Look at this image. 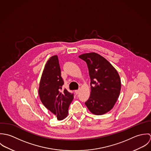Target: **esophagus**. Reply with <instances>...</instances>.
<instances>
[{
    "label": "esophagus",
    "instance_id": "obj_1",
    "mask_svg": "<svg viewBox=\"0 0 151 151\" xmlns=\"http://www.w3.org/2000/svg\"><path fill=\"white\" fill-rule=\"evenodd\" d=\"M79 92H80V90H79V89H78V90H76V91H75V93H76V95H78V94L79 93Z\"/></svg>",
    "mask_w": 151,
    "mask_h": 151
}]
</instances>
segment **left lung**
<instances>
[{
  "instance_id": "left-lung-1",
  "label": "left lung",
  "mask_w": 151,
  "mask_h": 151,
  "mask_svg": "<svg viewBox=\"0 0 151 151\" xmlns=\"http://www.w3.org/2000/svg\"><path fill=\"white\" fill-rule=\"evenodd\" d=\"M87 64L91 78V94L85 102L93 114L102 115L114 107L121 90V80L115 69L100 55L91 52L78 56Z\"/></svg>"
}]
</instances>
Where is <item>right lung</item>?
<instances>
[{"instance_id": "add662e5", "label": "right lung", "mask_w": 151, "mask_h": 151, "mask_svg": "<svg viewBox=\"0 0 151 151\" xmlns=\"http://www.w3.org/2000/svg\"><path fill=\"white\" fill-rule=\"evenodd\" d=\"M64 81L57 55L49 58L45 65L41 78L38 93L43 105L55 114L58 120L65 119L73 100V94L66 89L62 91Z\"/></svg>"}]
</instances>
